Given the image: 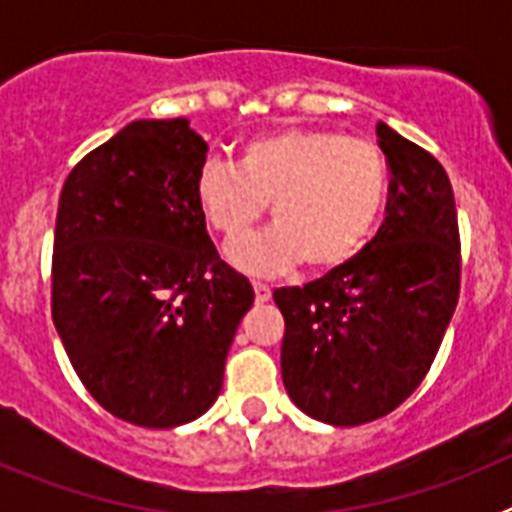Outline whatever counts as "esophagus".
<instances>
[{
  "label": "esophagus",
  "mask_w": 512,
  "mask_h": 512,
  "mask_svg": "<svg viewBox=\"0 0 512 512\" xmlns=\"http://www.w3.org/2000/svg\"><path fill=\"white\" fill-rule=\"evenodd\" d=\"M253 295H256V302H269L271 300V287L264 282H253Z\"/></svg>",
  "instance_id": "1"
}]
</instances>
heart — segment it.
I'll return each mask as SVG.
<instances>
[{
	"label": "heart",
	"mask_w": 512,
	"mask_h": 512,
	"mask_svg": "<svg viewBox=\"0 0 512 512\" xmlns=\"http://www.w3.org/2000/svg\"><path fill=\"white\" fill-rule=\"evenodd\" d=\"M387 187V161L372 140L287 128L248 140L238 169L207 161L194 194L228 243L246 241L271 202L274 228L230 248V259L251 274H279L300 261L312 271L348 264L369 241Z\"/></svg>",
	"instance_id": "1"
}]
</instances>
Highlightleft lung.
<instances>
[{"label": "left lung", "instance_id": "obj_1", "mask_svg": "<svg viewBox=\"0 0 512 512\" xmlns=\"http://www.w3.org/2000/svg\"><path fill=\"white\" fill-rule=\"evenodd\" d=\"M387 217L348 264L282 287V379L310 418L361 425L392 413L431 369L461 282L454 189L436 158L379 122Z\"/></svg>", "mask_w": 512, "mask_h": 512}]
</instances>
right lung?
<instances>
[{
  "instance_id": "1",
  "label": "right lung",
  "mask_w": 512,
  "mask_h": 512,
  "mask_svg": "<svg viewBox=\"0 0 512 512\" xmlns=\"http://www.w3.org/2000/svg\"><path fill=\"white\" fill-rule=\"evenodd\" d=\"M205 156L187 117L135 120L81 158L58 200L53 325L89 395L143 428L212 408L253 305L197 205Z\"/></svg>"
}]
</instances>
